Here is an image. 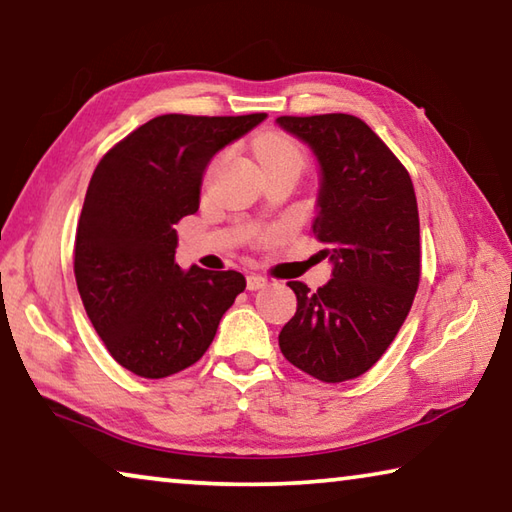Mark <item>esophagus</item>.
<instances>
[{"label":"esophagus","mask_w":512,"mask_h":512,"mask_svg":"<svg viewBox=\"0 0 512 512\" xmlns=\"http://www.w3.org/2000/svg\"><path fill=\"white\" fill-rule=\"evenodd\" d=\"M246 287H248V291H257V289H264V287H266V277H262V275H257V273H250V275L246 277Z\"/></svg>","instance_id":"34e87169"}]
</instances>
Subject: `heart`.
Returning a JSON list of instances; mask_svg holds the SVG:
<instances>
[{
    "label": "heart",
    "instance_id": "heart-1",
    "mask_svg": "<svg viewBox=\"0 0 512 512\" xmlns=\"http://www.w3.org/2000/svg\"><path fill=\"white\" fill-rule=\"evenodd\" d=\"M255 160L259 167H271V164H291V167H302V151L300 146L291 140L289 135L282 133H264L259 135L253 146Z\"/></svg>",
    "mask_w": 512,
    "mask_h": 512
}]
</instances>
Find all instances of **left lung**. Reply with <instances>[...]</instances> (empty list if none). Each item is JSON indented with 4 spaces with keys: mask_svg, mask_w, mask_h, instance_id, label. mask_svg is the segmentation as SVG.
<instances>
[{
    "mask_svg": "<svg viewBox=\"0 0 512 512\" xmlns=\"http://www.w3.org/2000/svg\"><path fill=\"white\" fill-rule=\"evenodd\" d=\"M318 162L311 230L332 280L289 282L298 309L280 332L293 366L327 384L370 370L409 316L420 282V219L409 173L359 117H277Z\"/></svg>",
    "mask_w": 512,
    "mask_h": 512,
    "instance_id": "8db88e82",
    "label": "left lung"
}]
</instances>
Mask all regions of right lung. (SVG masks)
Returning a JSON list of instances; mask_svg holds the SVG:
<instances>
[{
    "instance_id": "right-lung-1",
    "label": "right lung",
    "mask_w": 512,
    "mask_h": 512,
    "mask_svg": "<svg viewBox=\"0 0 512 512\" xmlns=\"http://www.w3.org/2000/svg\"><path fill=\"white\" fill-rule=\"evenodd\" d=\"M264 119L155 117L94 169L76 230V287L112 359L135 375L162 379L196 363L246 289L237 271H183L173 225L198 210L214 155Z\"/></svg>"
}]
</instances>
